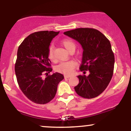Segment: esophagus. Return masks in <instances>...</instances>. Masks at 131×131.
Listing matches in <instances>:
<instances>
[{"mask_svg":"<svg viewBox=\"0 0 131 131\" xmlns=\"http://www.w3.org/2000/svg\"><path fill=\"white\" fill-rule=\"evenodd\" d=\"M71 77V75H68V74H64V78H69Z\"/></svg>","mask_w":131,"mask_h":131,"instance_id":"esophagus-1","label":"esophagus"}]
</instances>
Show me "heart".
I'll use <instances>...</instances> for the list:
<instances>
[{
  "label": "heart",
  "mask_w": 131,
  "mask_h": 131,
  "mask_svg": "<svg viewBox=\"0 0 131 131\" xmlns=\"http://www.w3.org/2000/svg\"><path fill=\"white\" fill-rule=\"evenodd\" d=\"M62 45L68 51L70 50L71 48L75 47V43L73 40L70 39H64L62 41ZM49 58L50 60H54L53 55V46H50L49 49ZM76 63L74 61L70 60L68 61L61 62V63L57 66L56 70L59 72L63 73L64 74H71L73 73Z\"/></svg>",
  "instance_id": "heart-1"
}]
</instances>
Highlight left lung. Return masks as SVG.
I'll list each match as a JSON object with an SVG mask.
<instances>
[{
	"label": "left lung",
	"mask_w": 131,
	"mask_h": 131,
	"mask_svg": "<svg viewBox=\"0 0 131 131\" xmlns=\"http://www.w3.org/2000/svg\"><path fill=\"white\" fill-rule=\"evenodd\" d=\"M64 34L80 43L83 53L79 68L89 71L88 76H78L79 81L75 91L84 98L97 97L108 86L113 73L115 57L109 40L92 28H77Z\"/></svg>",
	"instance_id": "8db88e82"
}]
</instances>
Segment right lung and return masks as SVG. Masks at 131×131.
Instances as JSON below:
<instances>
[{
  "label": "right lung",
  "instance_id": "add662e5",
  "mask_svg": "<svg viewBox=\"0 0 131 131\" xmlns=\"http://www.w3.org/2000/svg\"><path fill=\"white\" fill-rule=\"evenodd\" d=\"M58 32L43 31L30 34L17 52L15 71L19 88L31 101L45 104L54 98L58 83L64 79L61 73H53L45 79L42 75L50 73L51 61L49 49L51 41Z\"/></svg>",
  "mask_w": 131,
  "mask_h": 131
}]
</instances>
